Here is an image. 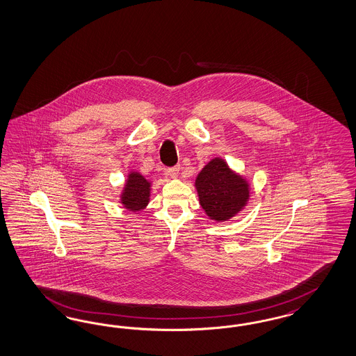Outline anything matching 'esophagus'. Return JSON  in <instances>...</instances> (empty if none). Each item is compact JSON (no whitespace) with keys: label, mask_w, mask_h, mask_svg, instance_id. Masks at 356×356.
Here are the masks:
<instances>
[{"label":"esophagus","mask_w":356,"mask_h":356,"mask_svg":"<svg viewBox=\"0 0 356 356\" xmlns=\"http://www.w3.org/2000/svg\"><path fill=\"white\" fill-rule=\"evenodd\" d=\"M179 172H180V167H179V165H177V167H172V168L167 170V173H168L171 177H177Z\"/></svg>","instance_id":"34e87169"}]
</instances>
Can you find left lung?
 I'll return each instance as SVG.
<instances>
[{
    "label": "left lung",
    "mask_w": 356,
    "mask_h": 356,
    "mask_svg": "<svg viewBox=\"0 0 356 356\" xmlns=\"http://www.w3.org/2000/svg\"><path fill=\"white\" fill-rule=\"evenodd\" d=\"M195 185L201 208L211 220L218 222L240 213L250 197L246 179L232 171L220 157H214L201 170Z\"/></svg>",
    "instance_id": "obj_1"
}]
</instances>
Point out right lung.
I'll return each instance as SVG.
<instances>
[{"instance_id":"obj_1","label":"right lung","mask_w":356,"mask_h":356,"mask_svg":"<svg viewBox=\"0 0 356 356\" xmlns=\"http://www.w3.org/2000/svg\"><path fill=\"white\" fill-rule=\"evenodd\" d=\"M151 195V183L139 172H129L123 192L120 195V202L131 212H140L148 202Z\"/></svg>"}]
</instances>
